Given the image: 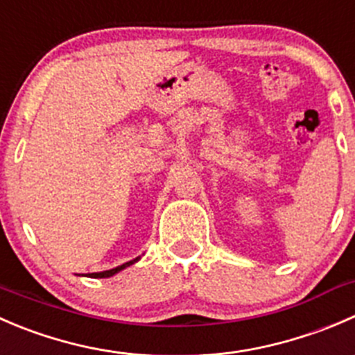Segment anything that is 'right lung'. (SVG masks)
Masks as SVG:
<instances>
[{
  "label": "right lung",
  "mask_w": 355,
  "mask_h": 355,
  "mask_svg": "<svg viewBox=\"0 0 355 355\" xmlns=\"http://www.w3.org/2000/svg\"><path fill=\"white\" fill-rule=\"evenodd\" d=\"M138 261H139V257H136V259H132V261L125 262V264L117 266V268H114V269H108V271H103V272H91L89 276H91V278H110V276L117 275L119 271H122V269L129 268V266H132V264H135V262H138Z\"/></svg>",
  "instance_id": "add662e5"
}]
</instances>
